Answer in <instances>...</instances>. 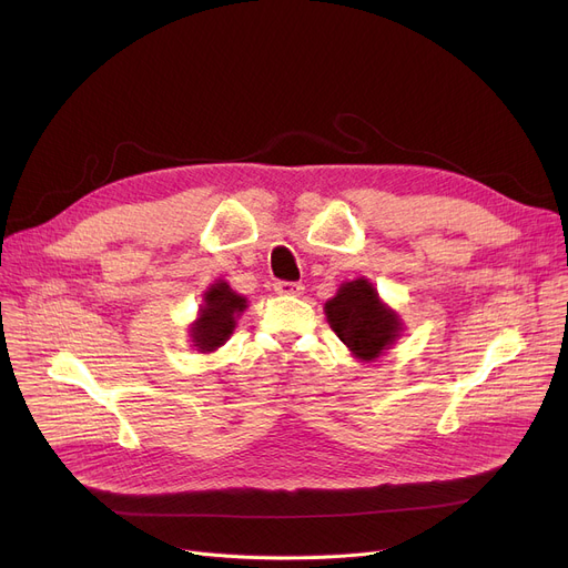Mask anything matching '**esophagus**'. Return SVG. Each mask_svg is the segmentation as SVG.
<instances>
[{
  "mask_svg": "<svg viewBox=\"0 0 568 568\" xmlns=\"http://www.w3.org/2000/svg\"><path fill=\"white\" fill-rule=\"evenodd\" d=\"M274 290H276V294H290V296H294V294H302L304 285H302V283H294V281H276V283H274Z\"/></svg>",
  "mask_w": 568,
  "mask_h": 568,
  "instance_id": "1",
  "label": "esophagus"
}]
</instances>
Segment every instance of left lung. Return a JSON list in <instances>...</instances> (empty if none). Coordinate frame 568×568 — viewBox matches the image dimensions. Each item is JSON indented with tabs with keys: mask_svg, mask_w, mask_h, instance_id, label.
<instances>
[{
	"mask_svg": "<svg viewBox=\"0 0 568 568\" xmlns=\"http://www.w3.org/2000/svg\"><path fill=\"white\" fill-rule=\"evenodd\" d=\"M324 313L338 338L364 362L379 356L400 334L398 315L377 300V292L364 278L345 283L326 302Z\"/></svg>",
	"mask_w": 568,
	"mask_h": 568,
	"instance_id": "8db88e82",
	"label": "left lung"
}]
</instances>
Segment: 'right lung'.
Wrapping results in <instances>:
<instances>
[{
  "label": "right lung",
  "instance_id": "right-lung-1",
  "mask_svg": "<svg viewBox=\"0 0 568 568\" xmlns=\"http://www.w3.org/2000/svg\"><path fill=\"white\" fill-rule=\"evenodd\" d=\"M246 308V300L230 290L227 283H216L206 290L200 320L193 324V343L200 352H214L234 332V315Z\"/></svg>",
  "mask_w": 568,
  "mask_h": 568
}]
</instances>
